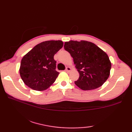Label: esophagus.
<instances>
[{
  "label": "esophagus",
  "instance_id": "obj_1",
  "mask_svg": "<svg viewBox=\"0 0 132 132\" xmlns=\"http://www.w3.org/2000/svg\"><path fill=\"white\" fill-rule=\"evenodd\" d=\"M71 70V69L70 67H67L66 69V72H69Z\"/></svg>",
  "mask_w": 132,
  "mask_h": 132
}]
</instances>
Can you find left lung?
<instances>
[{
	"label": "left lung",
	"instance_id": "8db88e82",
	"mask_svg": "<svg viewBox=\"0 0 132 132\" xmlns=\"http://www.w3.org/2000/svg\"><path fill=\"white\" fill-rule=\"evenodd\" d=\"M64 48L73 58L79 77L75 84L83 90L102 86L107 80L111 68L108 55L91 42L81 40L65 42Z\"/></svg>",
	"mask_w": 132,
	"mask_h": 132
}]
</instances>
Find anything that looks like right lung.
<instances>
[{
  "label": "right lung",
  "mask_w": 132,
  "mask_h": 132,
  "mask_svg": "<svg viewBox=\"0 0 132 132\" xmlns=\"http://www.w3.org/2000/svg\"><path fill=\"white\" fill-rule=\"evenodd\" d=\"M61 40L42 42L23 57L19 71L24 83L36 91H44L53 85L60 72L55 70L54 55L63 47Z\"/></svg>",
  "instance_id": "obj_1"
}]
</instances>
